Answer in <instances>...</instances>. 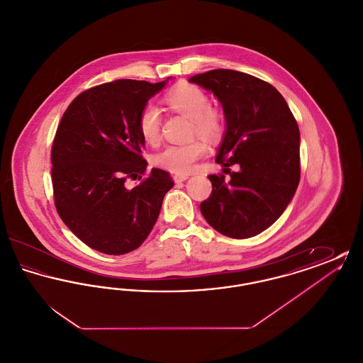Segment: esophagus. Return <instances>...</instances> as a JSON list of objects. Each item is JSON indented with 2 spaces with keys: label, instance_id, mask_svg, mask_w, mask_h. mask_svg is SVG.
<instances>
[{
  "label": "esophagus",
  "instance_id": "1",
  "mask_svg": "<svg viewBox=\"0 0 363 363\" xmlns=\"http://www.w3.org/2000/svg\"><path fill=\"white\" fill-rule=\"evenodd\" d=\"M173 178L174 181H175L177 184H179V182H184V181H186V179L189 178V175H178V174H175Z\"/></svg>",
  "mask_w": 363,
  "mask_h": 363
}]
</instances>
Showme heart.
Masks as SVG:
<instances>
[{
	"mask_svg": "<svg viewBox=\"0 0 363 363\" xmlns=\"http://www.w3.org/2000/svg\"><path fill=\"white\" fill-rule=\"evenodd\" d=\"M166 104L177 113L191 120V133L207 141H218L223 135V113L211 106L207 94L193 84L182 83L174 86L164 96ZM162 117L154 104L143 107L138 116V130L147 144L155 145L160 140ZM207 154V145L201 140H191L185 144L169 145L154 157L156 166L178 175H186L194 170L196 163Z\"/></svg>",
	"mask_w": 363,
	"mask_h": 363,
	"instance_id": "heart-1",
	"label": "heart"
}]
</instances>
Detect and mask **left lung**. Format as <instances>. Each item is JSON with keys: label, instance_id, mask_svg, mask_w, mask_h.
<instances>
[{"label": "left lung", "instance_id": "obj_1", "mask_svg": "<svg viewBox=\"0 0 363 363\" xmlns=\"http://www.w3.org/2000/svg\"><path fill=\"white\" fill-rule=\"evenodd\" d=\"M190 83L211 91L222 104L225 133L216 162L239 166L225 181L208 175L212 193L200 204L208 225L225 237H255L274 225L293 200L301 178L299 129L277 88L252 74L213 69Z\"/></svg>", "mask_w": 363, "mask_h": 363}]
</instances>
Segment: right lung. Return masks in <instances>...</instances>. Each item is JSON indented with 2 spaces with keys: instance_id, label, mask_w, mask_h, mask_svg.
<instances>
[{
  "instance_id": "right-lung-1",
  "label": "right lung",
  "mask_w": 363,
  "mask_h": 363,
  "mask_svg": "<svg viewBox=\"0 0 363 363\" xmlns=\"http://www.w3.org/2000/svg\"><path fill=\"white\" fill-rule=\"evenodd\" d=\"M166 82L121 79L92 86L68 106L52 147L54 204L62 222L86 246L120 256L145 241L154 228L170 174L152 169L145 178L138 116ZM142 182L129 190L125 179Z\"/></svg>"
}]
</instances>
